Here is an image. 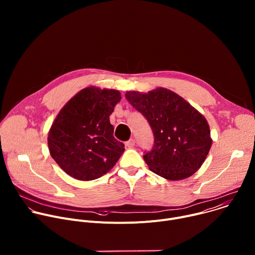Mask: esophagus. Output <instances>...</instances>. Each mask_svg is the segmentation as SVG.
<instances>
[{
    "instance_id": "obj_1",
    "label": "esophagus",
    "mask_w": 255,
    "mask_h": 255,
    "mask_svg": "<svg viewBox=\"0 0 255 255\" xmlns=\"http://www.w3.org/2000/svg\"><path fill=\"white\" fill-rule=\"evenodd\" d=\"M125 145H126L127 148H132V147H134V145H135V140L134 139H130V140H128L126 142Z\"/></svg>"
}]
</instances>
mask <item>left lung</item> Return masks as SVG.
I'll list each match as a JSON object with an SVG mask.
<instances>
[{
  "instance_id": "obj_1",
  "label": "left lung",
  "mask_w": 255,
  "mask_h": 255,
  "mask_svg": "<svg viewBox=\"0 0 255 255\" xmlns=\"http://www.w3.org/2000/svg\"><path fill=\"white\" fill-rule=\"evenodd\" d=\"M125 97L153 131V147L143 156L149 169L169 180L193 175L212 146L206 118L184 98L165 88L148 93L130 91Z\"/></svg>"
}]
</instances>
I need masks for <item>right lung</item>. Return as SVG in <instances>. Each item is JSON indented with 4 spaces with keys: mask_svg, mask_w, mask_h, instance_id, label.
I'll return each mask as SVG.
<instances>
[{
    "mask_svg": "<svg viewBox=\"0 0 255 255\" xmlns=\"http://www.w3.org/2000/svg\"><path fill=\"white\" fill-rule=\"evenodd\" d=\"M121 100L117 90L88 87L72 97L55 117L47 137L51 157L68 175L93 180L106 174L124 152L113 136L110 115Z\"/></svg>",
    "mask_w": 255,
    "mask_h": 255,
    "instance_id": "right-lung-1",
    "label": "right lung"
}]
</instances>
